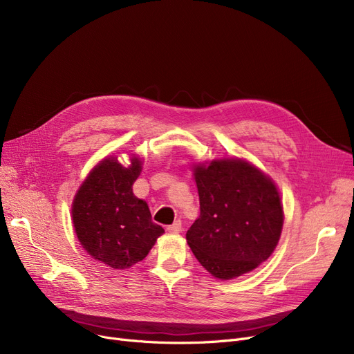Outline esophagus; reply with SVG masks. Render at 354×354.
Wrapping results in <instances>:
<instances>
[{
    "label": "esophagus",
    "instance_id": "obj_1",
    "mask_svg": "<svg viewBox=\"0 0 354 354\" xmlns=\"http://www.w3.org/2000/svg\"><path fill=\"white\" fill-rule=\"evenodd\" d=\"M167 231H169L171 234H179L182 231V222H180V219L175 221L172 225L167 227Z\"/></svg>",
    "mask_w": 354,
    "mask_h": 354
}]
</instances>
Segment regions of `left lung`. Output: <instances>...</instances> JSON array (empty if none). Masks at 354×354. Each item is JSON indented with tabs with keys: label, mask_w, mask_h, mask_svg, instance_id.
<instances>
[{
	"label": "left lung",
	"mask_w": 354,
	"mask_h": 354,
	"mask_svg": "<svg viewBox=\"0 0 354 354\" xmlns=\"http://www.w3.org/2000/svg\"><path fill=\"white\" fill-rule=\"evenodd\" d=\"M199 218L187 241L201 266L221 280L252 271L272 254L283 207L271 179L241 159L198 166Z\"/></svg>",
	"instance_id": "8db88e82"
}]
</instances>
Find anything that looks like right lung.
Returning a JSON list of instances; mask_svg holds the SVG:
<instances>
[{"mask_svg":"<svg viewBox=\"0 0 354 354\" xmlns=\"http://www.w3.org/2000/svg\"><path fill=\"white\" fill-rule=\"evenodd\" d=\"M140 165L136 158L129 167L104 159L73 202V224L80 244L93 258L116 270L142 261L165 232L152 221L147 203L133 195Z\"/></svg>","mask_w":354,"mask_h":354,"instance_id":"obj_1","label":"right lung"}]
</instances>
